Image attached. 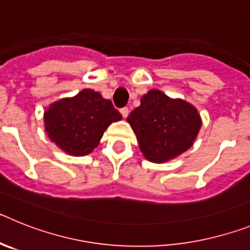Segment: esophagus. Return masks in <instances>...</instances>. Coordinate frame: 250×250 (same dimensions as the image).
Segmentation results:
<instances>
[{
    "label": "esophagus",
    "mask_w": 250,
    "mask_h": 250,
    "mask_svg": "<svg viewBox=\"0 0 250 250\" xmlns=\"http://www.w3.org/2000/svg\"><path fill=\"white\" fill-rule=\"evenodd\" d=\"M120 112H121V115H123V118L126 119L127 115H129V112H130V110H129V107H123V109L120 110Z\"/></svg>",
    "instance_id": "obj_1"
}]
</instances>
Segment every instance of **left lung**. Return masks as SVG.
I'll return each instance as SVG.
<instances>
[{"instance_id": "1", "label": "left lung", "mask_w": 250, "mask_h": 250, "mask_svg": "<svg viewBox=\"0 0 250 250\" xmlns=\"http://www.w3.org/2000/svg\"><path fill=\"white\" fill-rule=\"evenodd\" d=\"M127 121L145 158L164 163L193 145L202 120L196 109L183 100H173L159 90H150L132 110Z\"/></svg>"}]
</instances>
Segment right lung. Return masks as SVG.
<instances>
[{"mask_svg":"<svg viewBox=\"0 0 250 250\" xmlns=\"http://www.w3.org/2000/svg\"><path fill=\"white\" fill-rule=\"evenodd\" d=\"M120 112L99 92L85 89L76 96L54 103L45 111V127L51 141L71 155H87L100 143Z\"/></svg>","mask_w":250,"mask_h":250,"instance_id":"add662e5","label":"right lung"}]
</instances>
